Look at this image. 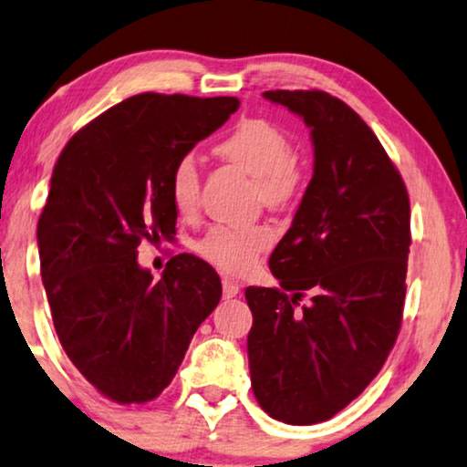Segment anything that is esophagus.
Returning a JSON list of instances; mask_svg holds the SVG:
<instances>
[{
	"label": "esophagus",
	"instance_id": "34e87169",
	"mask_svg": "<svg viewBox=\"0 0 467 467\" xmlns=\"http://www.w3.org/2000/svg\"><path fill=\"white\" fill-rule=\"evenodd\" d=\"M222 288H223V298H233L239 295V284L233 282V279H223Z\"/></svg>",
	"mask_w": 467,
	"mask_h": 467
}]
</instances>
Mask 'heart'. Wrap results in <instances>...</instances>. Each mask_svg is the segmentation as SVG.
<instances>
[{"instance_id": "heart-1", "label": "heart", "mask_w": 467, "mask_h": 467, "mask_svg": "<svg viewBox=\"0 0 467 467\" xmlns=\"http://www.w3.org/2000/svg\"><path fill=\"white\" fill-rule=\"evenodd\" d=\"M222 160L256 179L258 196L269 209H285L301 194L306 171L292 153L285 132L265 119H245L215 147ZM171 201L179 213L188 215L196 209L201 192V172L194 155H182L171 172ZM271 244L266 226H213L198 241L196 250L217 269L247 273Z\"/></svg>"}]
</instances>
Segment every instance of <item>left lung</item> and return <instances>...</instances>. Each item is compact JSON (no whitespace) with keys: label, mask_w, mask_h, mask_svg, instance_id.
<instances>
[{"label":"left lung","mask_w":467,"mask_h":467,"mask_svg":"<svg viewBox=\"0 0 467 467\" xmlns=\"http://www.w3.org/2000/svg\"><path fill=\"white\" fill-rule=\"evenodd\" d=\"M263 96L312 130L314 177L269 258L279 285L245 290L252 389L273 419L314 425L357 400L395 344L410 198L378 136L339 98L318 89Z\"/></svg>","instance_id":"8db88e82"}]
</instances>
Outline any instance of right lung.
I'll use <instances>...</instances> for the list:
<instances>
[{"label":"right lung","mask_w":467,"mask_h":467,"mask_svg":"<svg viewBox=\"0 0 467 467\" xmlns=\"http://www.w3.org/2000/svg\"><path fill=\"white\" fill-rule=\"evenodd\" d=\"M237 109V98L139 93L78 130L55 164L38 220L42 284L67 358L117 403L169 387L220 303L204 260L179 254L153 282L136 254L175 237L172 166Z\"/></svg>","instance_id":"obj_1"}]
</instances>
